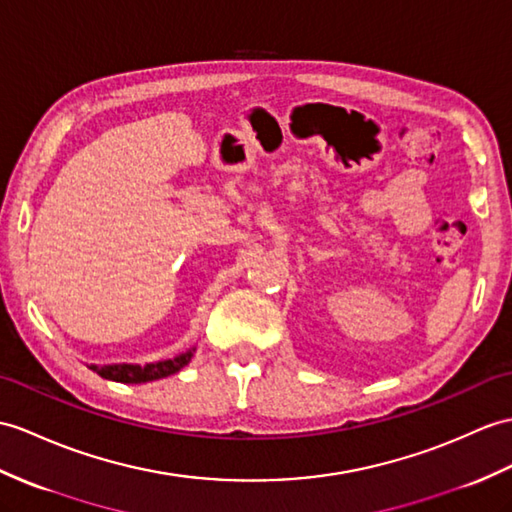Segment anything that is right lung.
<instances>
[{"mask_svg": "<svg viewBox=\"0 0 512 512\" xmlns=\"http://www.w3.org/2000/svg\"><path fill=\"white\" fill-rule=\"evenodd\" d=\"M196 349H189L181 355H176L172 360H161V362H152L146 366L139 364H106V366H95L91 364L89 368L93 373H98L104 379H111V382H122V384H146L154 382V379L168 377L181 371L183 366L189 364Z\"/></svg>", "mask_w": 512, "mask_h": 512, "instance_id": "add662e5", "label": "right lung"}]
</instances>
